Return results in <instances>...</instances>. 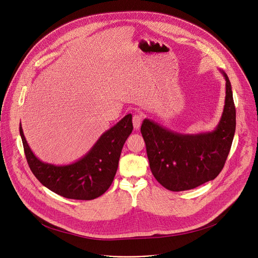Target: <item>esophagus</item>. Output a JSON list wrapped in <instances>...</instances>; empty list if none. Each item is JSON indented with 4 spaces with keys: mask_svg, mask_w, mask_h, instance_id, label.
<instances>
[{
    "mask_svg": "<svg viewBox=\"0 0 258 258\" xmlns=\"http://www.w3.org/2000/svg\"><path fill=\"white\" fill-rule=\"evenodd\" d=\"M142 120H143V116L141 114H135L134 115V117H133V124H134L135 130H139L140 128Z\"/></svg>",
    "mask_w": 258,
    "mask_h": 258,
    "instance_id": "obj_1",
    "label": "esophagus"
}]
</instances>
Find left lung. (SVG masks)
Returning <instances> with one entry per match:
<instances>
[{
	"instance_id": "left-lung-1",
	"label": "left lung",
	"mask_w": 258,
	"mask_h": 258,
	"mask_svg": "<svg viewBox=\"0 0 258 258\" xmlns=\"http://www.w3.org/2000/svg\"><path fill=\"white\" fill-rule=\"evenodd\" d=\"M225 107L212 132L179 134L159 123L144 119L141 133L154 177L173 192L194 189L214 179L228 158L236 130V108L232 86L225 71Z\"/></svg>"
}]
</instances>
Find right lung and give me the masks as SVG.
<instances>
[{"mask_svg": "<svg viewBox=\"0 0 258 258\" xmlns=\"http://www.w3.org/2000/svg\"><path fill=\"white\" fill-rule=\"evenodd\" d=\"M133 128L132 114H127L106 131L85 156L67 165L41 161L29 148L21 123L19 132L29 168L41 183L68 199L92 200L103 195L111 186L122 147Z\"/></svg>", "mask_w": 258, "mask_h": 258, "instance_id": "obj_1", "label": "right lung"}]
</instances>
